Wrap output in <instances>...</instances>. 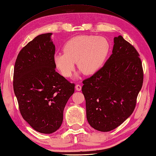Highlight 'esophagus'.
I'll return each instance as SVG.
<instances>
[{
  "mask_svg": "<svg viewBox=\"0 0 156 156\" xmlns=\"http://www.w3.org/2000/svg\"><path fill=\"white\" fill-rule=\"evenodd\" d=\"M75 89L77 91H80L81 90V86L80 85H76L75 86Z\"/></svg>",
  "mask_w": 156,
  "mask_h": 156,
  "instance_id": "1",
  "label": "esophagus"
}]
</instances>
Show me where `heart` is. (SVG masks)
Wrapping results in <instances>:
<instances>
[{
	"mask_svg": "<svg viewBox=\"0 0 156 156\" xmlns=\"http://www.w3.org/2000/svg\"><path fill=\"white\" fill-rule=\"evenodd\" d=\"M110 51V44L102 36L82 35L67 41L63 53L54 55L55 67L63 77H70L75 63L80 71L89 75L95 73L103 66Z\"/></svg>",
	"mask_w": 156,
	"mask_h": 156,
	"instance_id": "b5f03b06",
	"label": "heart"
}]
</instances>
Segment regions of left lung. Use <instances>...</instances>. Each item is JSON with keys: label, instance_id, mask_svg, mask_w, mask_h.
<instances>
[{"label": "left lung", "instance_id": "obj_1", "mask_svg": "<svg viewBox=\"0 0 156 156\" xmlns=\"http://www.w3.org/2000/svg\"><path fill=\"white\" fill-rule=\"evenodd\" d=\"M139 56L122 36L115 37L112 54L103 67L83 81L87 119L94 129L112 130L134 111L144 78Z\"/></svg>", "mask_w": 156, "mask_h": 156}]
</instances>
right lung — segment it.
Listing matches in <instances>:
<instances>
[{"mask_svg": "<svg viewBox=\"0 0 156 156\" xmlns=\"http://www.w3.org/2000/svg\"><path fill=\"white\" fill-rule=\"evenodd\" d=\"M52 33L40 34L21 49L13 87L23 119L36 131L51 134L63 122V110L75 85L55 71Z\"/></svg>", "mask_w": 156, "mask_h": 156, "instance_id": "obj_1", "label": "right lung"}]
</instances>
